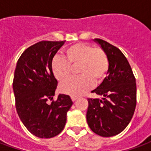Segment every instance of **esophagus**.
<instances>
[{
    "label": "esophagus",
    "mask_w": 151,
    "mask_h": 151,
    "mask_svg": "<svg viewBox=\"0 0 151 151\" xmlns=\"http://www.w3.org/2000/svg\"><path fill=\"white\" fill-rule=\"evenodd\" d=\"M71 99H72V101H75V100H77L78 99V97L77 96H71Z\"/></svg>",
    "instance_id": "34e87169"
}]
</instances>
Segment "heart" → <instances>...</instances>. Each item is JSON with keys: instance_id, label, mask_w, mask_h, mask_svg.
Instances as JSON below:
<instances>
[{"instance_id": "b5f03b06", "label": "heart", "mask_w": 151, "mask_h": 151, "mask_svg": "<svg viewBox=\"0 0 151 151\" xmlns=\"http://www.w3.org/2000/svg\"><path fill=\"white\" fill-rule=\"evenodd\" d=\"M78 67V73L60 86V91L71 96H79L91 89L94 83H101L109 68L107 53L100 47L86 43H78L65 50V58L56 56L52 60V70L59 82L69 78L72 66Z\"/></svg>"}]
</instances>
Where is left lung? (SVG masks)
Masks as SVG:
<instances>
[{"label":"left lung","instance_id":"8db88e82","mask_svg":"<svg viewBox=\"0 0 151 151\" xmlns=\"http://www.w3.org/2000/svg\"><path fill=\"white\" fill-rule=\"evenodd\" d=\"M108 55V75L92 93L103 96L88 98L86 120L90 129L101 137L121 133L133 116L137 104L136 79L122 52L105 40L95 39Z\"/></svg>","mask_w":151,"mask_h":151}]
</instances>
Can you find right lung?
<instances>
[{"instance_id":"1","label":"right lung","mask_w":151,"mask_h":151,"mask_svg":"<svg viewBox=\"0 0 151 151\" xmlns=\"http://www.w3.org/2000/svg\"><path fill=\"white\" fill-rule=\"evenodd\" d=\"M65 42L43 40L35 43L22 52L15 69L13 90L16 110L28 131L40 138L53 137L62 131L73 104L67 95L53 99L57 80L51 64Z\"/></svg>"}]
</instances>
